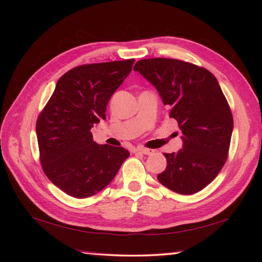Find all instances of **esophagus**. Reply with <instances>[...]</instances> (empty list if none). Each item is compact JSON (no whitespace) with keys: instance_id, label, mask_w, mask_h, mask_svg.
Segmentation results:
<instances>
[{"instance_id":"34e87169","label":"esophagus","mask_w":262,"mask_h":262,"mask_svg":"<svg viewBox=\"0 0 262 262\" xmlns=\"http://www.w3.org/2000/svg\"><path fill=\"white\" fill-rule=\"evenodd\" d=\"M136 151L140 152V153L145 154V155H152L154 153V149H152V148H145V147H138Z\"/></svg>"}]
</instances>
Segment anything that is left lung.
Returning a JSON list of instances; mask_svg holds the SVG:
<instances>
[{"instance_id":"obj_1","label":"left lung","mask_w":262,"mask_h":262,"mask_svg":"<svg viewBox=\"0 0 262 262\" xmlns=\"http://www.w3.org/2000/svg\"><path fill=\"white\" fill-rule=\"evenodd\" d=\"M134 71L157 88L182 132L183 148L164 153L168 166L158 180L181 194L208 186L229 157L233 130L230 105L208 70L173 58H146Z\"/></svg>"}]
</instances>
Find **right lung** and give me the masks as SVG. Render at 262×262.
Instances as JSON below:
<instances>
[{"label": "right lung", "instance_id": "add662e5", "mask_svg": "<svg viewBox=\"0 0 262 262\" xmlns=\"http://www.w3.org/2000/svg\"><path fill=\"white\" fill-rule=\"evenodd\" d=\"M135 59L80 65L57 81L38 116L39 159L47 178L69 196L88 198L114 179L129 152L99 145L90 129L105 119L109 99L129 75Z\"/></svg>", "mask_w": 262, "mask_h": 262}]
</instances>
